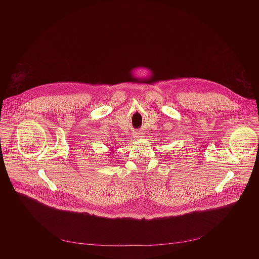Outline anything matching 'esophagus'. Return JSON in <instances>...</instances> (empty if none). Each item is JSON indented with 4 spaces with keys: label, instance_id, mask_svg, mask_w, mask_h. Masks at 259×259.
Masks as SVG:
<instances>
[{
    "label": "esophagus",
    "instance_id": "34e87169",
    "mask_svg": "<svg viewBox=\"0 0 259 259\" xmlns=\"http://www.w3.org/2000/svg\"><path fill=\"white\" fill-rule=\"evenodd\" d=\"M140 135H141V134H140ZM138 137H139V136H138Z\"/></svg>",
    "mask_w": 259,
    "mask_h": 259
}]
</instances>
